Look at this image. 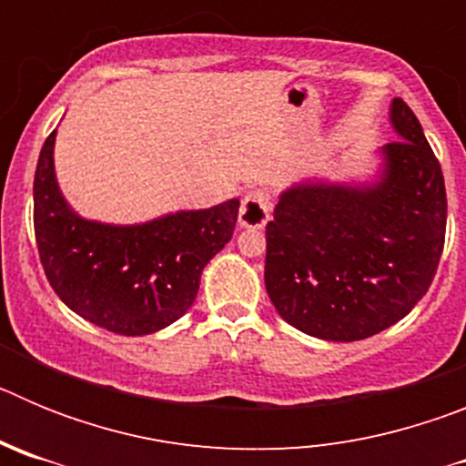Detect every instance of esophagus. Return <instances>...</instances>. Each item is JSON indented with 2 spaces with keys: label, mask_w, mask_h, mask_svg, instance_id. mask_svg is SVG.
Listing matches in <instances>:
<instances>
[{
  "label": "esophagus",
  "mask_w": 466,
  "mask_h": 466,
  "mask_svg": "<svg viewBox=\"0 0 466 466\" xmlns=\"http://www.w3.org/2000/svg\"><path fill=\"white\" fill-rule=\"evenodd\" d=\"M270 209H273V200H270L268 191L254 188V191L245 193L240 205V226H245V228H263L266 221L270 219Z\"/></svg>",
  "instance_id": "34e87169"
}]
</instances>
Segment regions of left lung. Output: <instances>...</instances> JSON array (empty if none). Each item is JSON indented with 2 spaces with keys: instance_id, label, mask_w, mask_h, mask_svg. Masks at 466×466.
<instances>
[{
  "instance_id": "8db88e82",
  "label": "left lung",
  "mask_w": 466,
  "mask_h": 466,
  "mask_svg": "<svg viewBox=\"0 0 466 466\" xmlns=\"http://www.w3.org/2000/svg\"><path fill=\"white\" fill-rule=\"evenodd\" d=\"M401 139L373 187L299 184L266 226V289L282 319L324 340H361L409 315L446 240V184L418 116L392 102Z\"/></svg>"
}]
</instances>
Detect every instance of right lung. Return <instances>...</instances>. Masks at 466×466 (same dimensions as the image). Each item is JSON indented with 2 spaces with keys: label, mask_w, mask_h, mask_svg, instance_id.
I'll return each mask as SVG.
<instances>
[{
  "label": "right lung",
  "mask_w": 466,
  "mask_h": 466,
  "mask_svg": "<svg viewBox=\"0 0 466 466\" xmlns=\"http://www.w3.org/2000/svg\"><path fill=\"white\" fill-rule=\"evenodd\" d=\"M53 144L56 130L35 172V238L53 291L76 315L121 336L177 322L193 306L208 261L233 236L240 200L142 226L86 221L60 196Z\"/></svg>",
  "instance_id": "1"
}]
</instances>
